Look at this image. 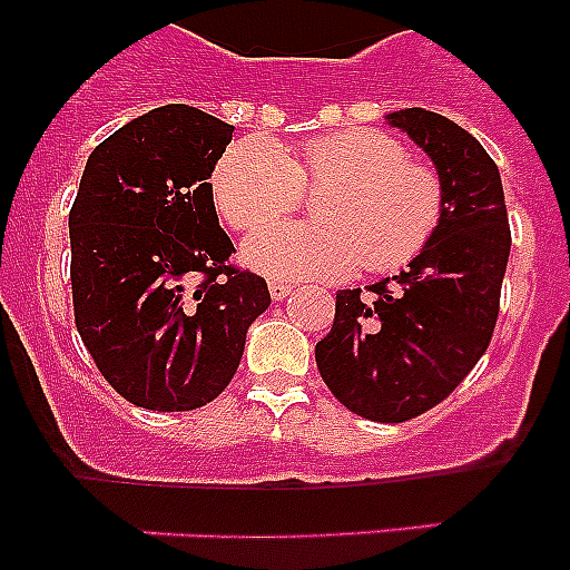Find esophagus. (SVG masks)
Here are the masks:
<instances>
[{"label":"esophagus","mask_w":570,"mask_h":570,"mask_svg":"<svg viewBox=\"0 0 570 570\" xmlns=\"http://www.w3.org/2000/svg\"><path fill=\"white\" fill-rule=\"evenodd\" d=\"M268 291H271V299L282 302V299H285V296L291 294V285H288V282H271Z\"/></svg>","instance_id":"obj_1"}]
</instances>
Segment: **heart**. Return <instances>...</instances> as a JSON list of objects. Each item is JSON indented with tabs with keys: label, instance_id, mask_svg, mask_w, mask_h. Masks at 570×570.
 Wrapping results in <instances>:
<instances>
[{
	"label": "heart",
	"instance_id": "obj_1",
	"mask_svg": "<svg viewBox=\"0 0 570 570\" xmlns=\"http://www.w3.org/2000/svg\"><path fill=\"white\" fill-rule=\"evenodd\" d=\"M302 189H322L314 224H283L245 242V262L271 279H340L356 265L391 274L425 250L445 210L440 176L411 163L400 139L347 128L288 156L271 136H245L214 170V199L234 230L287 213Z\"/></svg>",
	"mask_w": 570,
	"mask_h": 570
}]
</instances>
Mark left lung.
Segmentation results:
<instances>
[{
	"mask_svg": "<svg viewBox=\"0 0 570 570\" xmlns=\"http://www.w3.org/2000/svg\"><path fill=\"white\" fill-rule=\"evenodd\" d=\"M436 165L442 223L394 279L336 294L334 328L316 342L331 394L374 422H405L440 405L480 362L500 314L511 254L500 170L476 139L425 108L387 114Z\"/></svg>",
	"mask_w": 570,
	"mask_h": 570,
	"instance_id": "8db88e82",
	"label": "left lung"
}]
</instances>
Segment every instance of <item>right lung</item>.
<instances>
[{
  "mask_svg": "<svg viewBox=\"0 0 570 570\" xmlns=\"http://www.w3.org/2000/svg\"><path fill=\"white\" fill-rule=\"evenodd\" d=\"M234 125L163 105L94 148L68 216L73 320L99 374L148 411L223 394L265 279L230 265L210 174Z\"/></svg>",
  "mask_w": 570,
  "mask_h": 570,
  "instance_id": "obj_1",
  "label": "right lung"
}]
</instances>
